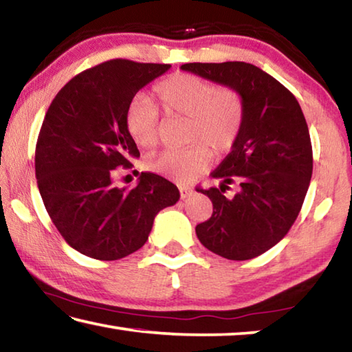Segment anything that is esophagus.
<instances>
[{
  "label": "esophagus",
  "mask_w": 352,
  "mask_h": 352,
  "mask_svg": "<svg viewBox=\"0 0 352 352\" xmlns=\"http://www.w3.org/2000/svg\"><path fill=\"white\" fill-rule=\"evenodd\" d=\"M178 189H180V197L182 199H186V197H189L190 194H192V189L188 188V186H184V184H183V186L180 184V186H178Z\"/></svg>",
  "instance_id": "obj_1"
}]
</instances>
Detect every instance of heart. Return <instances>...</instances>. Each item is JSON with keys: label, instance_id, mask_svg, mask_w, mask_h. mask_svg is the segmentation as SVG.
Listing matches in <instances>:
<instances>
[{"label": "heart", "instance_id": "heart-1", "mask_svg": "<svg viewBox=\"0 0 352 352\" xmlns=\"http://www.w3.org/2000/svg\"><path fill=\"white\" fill-rule=\"evenodd\" d=\"M160 109L169 119L186 118L182 151H164L147 163V168L175 180H188L204 170L211 152L222 155L233 148L245 118L242 94L233 87H217L204 77L180 73L155 87ZM127 133L142 148H155L160 142L162 116L151 98L140 94L126 110Z\"/></svg>", "mask_w": 352, "mask_h": 352}]
</instances>
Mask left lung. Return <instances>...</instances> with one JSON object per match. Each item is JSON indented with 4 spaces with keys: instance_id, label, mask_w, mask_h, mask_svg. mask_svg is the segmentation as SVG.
Here are the masks:
<instances>
[{
    "instance_id": "8db88e82",
    "label": "left lung",
    "mask_w": 352,
    "mask_h": 352,
    "mask_svg": "<svg viewBox=\"0 0 352 352\" xmlns=\"http://www.w3.org/2000/svg\"><path fill=\"white\" fill-rule=\"evenodd\" d=\"M182 69L233 87L243 98L239 138L211 172L220 188H197L212 201V216L195 233L222 258H256L289 233L305 201L314 166L305 115L283 83L252 63H184ZM231 182L240 190L228 199L223 192Z\"/></svg>"
}]
</instances>
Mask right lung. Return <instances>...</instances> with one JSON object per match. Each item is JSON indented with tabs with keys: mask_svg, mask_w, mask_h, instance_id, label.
<instances>
[{
	"mask_svg": "<svg viewBox=\"0 0 352 352\" xmlns=\"http://www.w3.org/2000/svg\"><path fill=\"white\" fill-rule=\"evenodd\" d=\"M169 68L113 58L74 76L46 111L35 147L40 195L68 245L93 259L140 250L155 216L180 199L174 183L152 172H141L132 189L115 183L140 157L124 122L127 107Z\"/></svg>",
	"mask_w": 352,
	"mask_h": 352,
	"instance_id": "add662e5",
	"label": "right lung"
}]
</instances>
